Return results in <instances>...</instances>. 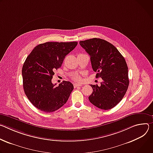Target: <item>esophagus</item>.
I'll return each instance as SVG.
<instances>
[{
  "label": "esophagus",
  "mask_w": 153,
  "mask_h": 153,
  "mask_svg": "<svg viewBox=\"0 0 153 153\" xmlns=\"http://www.w3.org/2000/svg\"><path fill=\"white\" fill-rule=\"evenodd\" d=\"M82 85L81 84H79V83H75L74 84V88H78V87H80V86H81Z\"/></svg>",
  "instance_id": "1"
}]
</instances>
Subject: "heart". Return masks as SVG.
Returning <instances> with one entry per match:
<instances>
[{"instance_id": "1", "label": "heart", "mask_w": 153, "mask_h": 153, "mask_svg": "<svg viewBox=\"0 0 153 153\" xmlns=\"http://www.w3.org/2000/svg\"><path fill=\"white\" fill-rule=\"evenodd\" d=\"M74 79L75 80V81H80V77L78 76V75H75L74 77Z\"/></svg>"}]
</instances>
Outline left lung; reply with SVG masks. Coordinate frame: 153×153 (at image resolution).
I'll use <instances>...</instances> for the list:
<instances>
[{"mask_svg": "<svg viewBox=\"0 0 153 153\" xmlns=\"http://www.w3.org/2000/svg\"><path fill=\"white\" fill-rule=\"evenodd\" d=\"M79 44L91 57L96 78L103 79L100 86L91 84L93 92L89 97L90 102L101 109L113 108L123 99L129 83L124 57L114 45L102 39L81 41Z\"/></svg>", "mask_w": 153, "mask_h": 153, "instance_id": "left-lung-1", "label": "left lung"}]
</instances>
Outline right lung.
Here are the masks:
<instances>
[{
	"mask_svg": "<svg viewBox=\"0 0 153 153\" xmlns=\"http://www.w3.org/2000/svg\"><path fill=\"white\" fill-rule=\"evenodd\" d=\"M77 42H47L36 46L26 58L22 70L23 88L30 102L38 109L52 112L62 107L74 89L64 81L59 86L52 82L54 71L61 67L65 56Z\"/></svg>",
	"mask_w": 153,
	"mask_h": 153,
	"instance_id": "right-lung-1",
	"label": "right lung"
}]
</instances>
